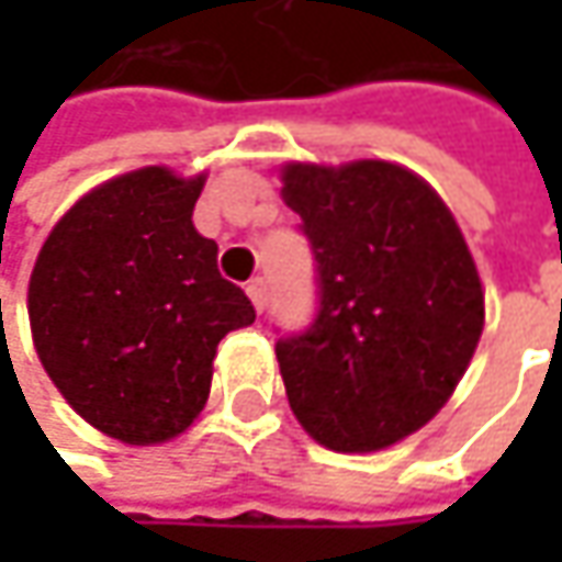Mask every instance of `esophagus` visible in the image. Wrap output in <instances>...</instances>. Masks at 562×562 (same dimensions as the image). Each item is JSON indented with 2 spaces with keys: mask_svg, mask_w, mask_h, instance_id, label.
<instances>
[{
  "mask_svg": "<svg viewBox=\"0 0 562 562\" xmlns=\"http://www.w3.org/2000/svg\"><path fill=\"white\" fill-rule=\"evenodd\" d=\"M247 296L252 300L256 313H262V310H266V281H262V278H252L247 284Z\"/></svg>",
  "mask_w": 562,
  "mask_h": 562,
  "instance_id": "obj_1",
  "label": "esophagus"
}]
</instances>
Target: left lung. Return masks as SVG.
<instances>
[{
	"label": "left lung",
	"mask_w": 562,
	"mask_h": 562,
	"mask_svg": "<svg viewBox=\"0 0 562 562\" xmlns=\"http://www.w3.org/2000/svg\"><path fill=\"white\" fill-rule=\"evenodd\" d=\"M281 196L315 259L313 325L274 344L293 416L369 453L419 431L469 369L485 291L443 200L403 165L291 162Z\"/></svg>",
	"instance_id": "1"
}]
</instances>
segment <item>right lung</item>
Wrapping results in <instances>:
<instances>
[{"label": "right lung", "instance_id": "1", "mask_svg": "<svg viewBox=\"0 0 562 562\" xmlns=\"http://www.w3.org/2000/svg\"><path fill=\"white\" fill-rule=\"evenodd\" d=\"M205 175L149 165L80 196L36 256V357L77 416L124 443H162L209 400L215 347L256 322L193 227Z\"/></svg>", "mask_w": 562, "mask_h": 562}]
</instances>
